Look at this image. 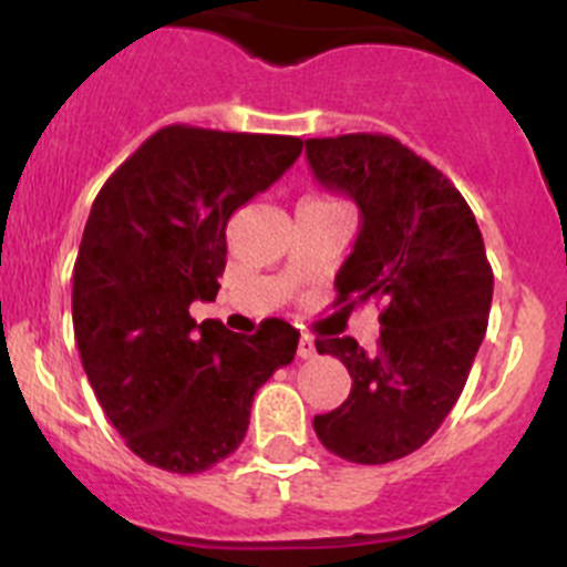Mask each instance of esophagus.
Masks as SVG:
<instances>
[{
  "label": "esophagus",
  "instance_id": "1",
  "mask_svg": "<svg viewBox=\"0 0 567 567\" xmlns=\"http://www.w3.org/2000/svg\"><path fill=\"white\" fill-rule=\"evenodd\" d=\"M318 353V348H316V340H312V337H301L299 340V357L301 359H312Z\"/></svg>",
  "mask_w": 567,
  "mask_h": 567
}]
</instances>
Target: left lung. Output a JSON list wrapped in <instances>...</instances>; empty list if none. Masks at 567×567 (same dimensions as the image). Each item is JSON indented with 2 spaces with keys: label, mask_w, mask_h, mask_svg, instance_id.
Segmentation results:
<instances>
[{
  "label": "left lung",
  "mask_w": 567,
  "mask_h": 567,
  "mask_svg": "<svg viewBox=\"0 0 567 567\" xmlns=\"http://www.w3.org/2000/svg\"><path fill=\"white\" fill-rule=\"evenodd\" d=\"M307 162L359 205L362 227L334 279V305L375 299L373 353L353 337H320L351 373V394L312 420L320 444L351 463L420 450L453 411L488 329L494 271L463 194L431 162L386 134L307 140Z\"/></svg>",
  "instance_id": "left-lung-1"
}]
</instances>
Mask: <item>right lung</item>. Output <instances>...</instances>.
I'll return each mask as SVG.
<instances>
[{"mask_svg":"<svg viewBox=\"0 0 567 567\" xmlns=\"http://www.w3.org/2000/svg\"><path fill=\"white\" fill-rule=\"evenodd\" d=\"M299 136L167 125L95 197L73 266V331L95 398L151 466L197 474L236 453L255 392L293 362L299 331L194 323L227 262V221L299 158Z\"/></svg>","mask_w":567,"mask_h":567,"instance_id":"add662e5","label":"right lung"}]
</instances>
